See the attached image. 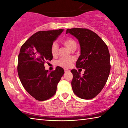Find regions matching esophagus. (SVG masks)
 <instances>
[{
	"mask_svg": "<svg viewBox=\"0 0 128 128\" xmlns=\"http://www.w3.org/2000/svg\"><path fill=\"white\" fill-rule=\"evenodd\" d=\"M64 71H65V72H70V70H68V69H64Z\"/></svg>",
	"mask_w": 128,
	"mask_h": 128,
	"instance_id": "34e87169",
	"label": "esophagus"
}]
</instances>
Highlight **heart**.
<instances>
[{
    "label": "heart",
    "mask_w": 128,
    "mask_h": 128,
    "mask_svg": "<svg viewBox=\"0 0 128 128\" xmlns=\"http://www.w3.org/2000/svg\"><path fill=\"white\" fill-rule=\"evenodd\" d=\"M63 45L70 51L76 50L77 47V44L74 39L67 38L62 41ZM51 52L53 56H56L58 54V46L56 43H53L51 47ZM73 62L72 58H62L58 62V65L64 68H69Z\"/></svg>",
    "instance_id": "b5f03b06"
}]
</instances>
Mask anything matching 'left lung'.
I'll return each mask as SVG.
<instances>
[{"label":"left lung","mask_w":128,"mask_h":128,"mask_svg":"<svg viewBox=\"0 0 128 128\" xmlns=\"http://www.w3.org/2000/svg\"><path fill=\"white\" fill-rule=\"evenodd\" d=\"M80 43V55L76 67L84 69V73L76 69L71 72L73 77L72 87L73 92L80 98L90 100L96 97L103 89L110 72V56L104 41L94 32L86 28L67 29Z\"/></svg>","instance_id":"8db88e82"}]
</instances>
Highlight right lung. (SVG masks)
Returning <instances> with one entry per match:
<instances>
[{
	"label": "right lung",
	"instance_id": "obj_1",
	"mask_svg": "<svg viewBox=\"0 0 128 128\" xmlns=\"http://www.w3.org/2000/svg\"><path fill=\"white\" fill-rule=\"evenodd\" d=\"M63 29L36 32L25 42L18 58V74L26 90L38 101H45L56 93L58 83L64 73L57 66L46 70L44 63L52 60L51 47Z\"/></svg>",
	"mask_w": 128,
	"mask_h": 128
}]
</instances>
